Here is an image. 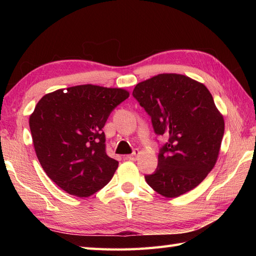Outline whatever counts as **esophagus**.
I'll use <instances>...</instances> for the list:
<instances>
[{
	"label": "esophagus",
	"instance_id": "esophagus-1",
	"mask_svg": "<svg viewBox=\"0 0 256 256\" xmlns=\"http://www.w3.org/2000/svg\"><path fill=\"white\" fill-rule=\"evenodd\" d=\"M140 154V152L138 150H135L133 152V154L128 156V158L130 160H136V158H138Z\"/></svg>",
	"mask_w": 256,
	"mask_h": 256
}]
</instances>
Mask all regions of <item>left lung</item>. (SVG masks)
Masks as SVG:
<instances>
[{
	"label": "left lung",
	"instance_id": "1",
	"mask_svg": "<svg viewBox=\"0 0 256 256\" xmlns=\"http://www.w3.org/2000/svg\"><path fill=\"white\" fill-rule=\"evenodd\" d=\"M133 96L152 118L155 133L168 138L146 182L166 198L197 187L214 167L224 133L209 90L187 76L160 74L135 86Z\"/></svg>",
	"mask_w": 256,
	"mask_h": 256
}]
</instances>
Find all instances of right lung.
Here are the masks:
<instances>
[{"instance_id":"add662e5","label":"right lung","mask_w":256,"mask_h":256,"mask_svg":"<svg viewBox=\"0 0 256 256\" xmlns=\"http://www.w3.org/2000/svg\"><path fill=\"white\" fill-rule=\"evenodd\" d=\"M66 90L38 101L30 116L32 144L42 170L59 188L89 197L111 180L118 166L106 153L102 128L130 92L94 84Z\"/></svg>"}]
</instances>
